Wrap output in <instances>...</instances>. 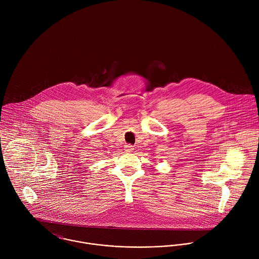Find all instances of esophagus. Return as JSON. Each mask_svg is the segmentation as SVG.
<instances>
[{
	"mask_svg": "<svg viewBox=\"0 0 259 259\" xmlns=\"http://www.w3.org/2000/svg\"><path fill=\"white\" fill-rule=\"evenodd\" d=\"M124 150H125L126 152H132V151L134 150V147H133L132 145H128V144H126V145L124 146Z\"/></svg>",
	"mask_w": 259,
	"mask_h": 259,
	"instance_id": "esophagus-1",
	"label": "esophagus"
}]
</instances>
